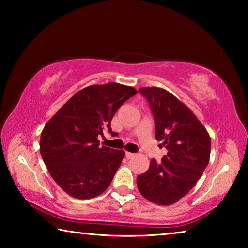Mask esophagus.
Masks as SVG:
<instances>
[{
  "mask_svg": "<svg viewBox=\"0 0 248 248\" xmlns=\"http://www.w3.org/2000/svg\"><path fill=\"white\" fill-rule=\"evenodd\" d=\"M134 156V153H131V152H125V157H127L128 159L132 158Z\"/></svg>",
  "mask_w": 248,
  "mask_h": 248,
  "instance_id": "esophagus-1",
  "label": "esophagus"
}]
</instances>
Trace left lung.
Listing matches in <instances>:
<instances>
[{
  "label": "left lung",
  "instance_id": "8db88e82",
  "mask_svg": "<svg viewBox=\"0 0 248 248\" xmlns=\"http://www.w3.org/2000/svg\"><path fill=\"white\" fill-rule=\"evenodd\" d=\"M155 124V138L169 150L161 161L137 177L138 189L151 202L170 205L190 191L207 167L211 140L202 124L173 94L158 87H142Z\"/></svg>",
  "mask_w": 248,
  "mask_h": 248
}]
</instances>
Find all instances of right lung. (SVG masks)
I'll use <instances>...</instances> for the list:
<instances>
[{
	"mask_svg": "<svg viewBox=\"0 0 248 248\" xmlns=\"http://www.w3.org/2000/svg\"><path fill=\"white\" fill-rule=\"evenodd\" d=\"M137 94L118 83L92 85L78 92L41 132L40 154L50 175L66 194L90 199L107 189L124 151L99 146L104 130L125 100Z\"/></svg>",
	"mask_w": 248,
	"mask_h": 248,
	"instance_id": "add662e5",
	"label": "right lung"
}]
</instances>
